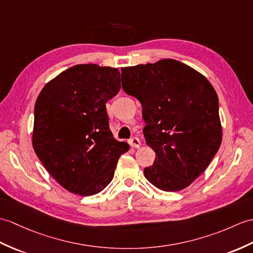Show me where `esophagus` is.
<instances>
[{
	"label": "esophagus",
	"mask_w": 253,
	"mask_h": 253,
	"mask_svg": "<svg viewBox=\"0 0 253 253\" xmlns=\"http://www.w3.org/2000/svg\"><path fill=\"white\" fill-rule=\"evenodd\" d=\"M129 144H130V145L132 146V148H140L141 142H140L139 138L133 137V138H131L130 140H129Z\"/></svg>",
	"instance_id": "34e87169"
}]
</instances>
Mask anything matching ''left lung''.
<instances>
[{"mask_svg": "<svg viewBox=\"0 0 253 253\" xmlns=\"http://www.w3.org/2000/svg\"><path fill=\"white\" fill-rule=\"evenodd\" d=\"M122 87L142 105L146 144L154 150L144 175L177 192L201 175L222 141L219 99L209 81L178 60L122 68Z\"/></svg>", "mask_w": 253, "mask_h": 253, "instance_id": "left-lung-1", "label": "left lung"}]
</instances>
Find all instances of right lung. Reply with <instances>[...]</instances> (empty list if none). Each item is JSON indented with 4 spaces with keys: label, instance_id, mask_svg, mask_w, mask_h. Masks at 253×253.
Masks as SVG:
<instances>
[{
    "label": "right lung",
    "instance_id": "right-lung-1",
    "mask_svg": "<svg viewBox=\"0 0 253 253\" xmlns=\"http://www.w3.org/2000/svg\"><path fill=\"white\" fill-rule=\"evenodd\" d=\"M121 89L120 71L76 64L47 83L34 107L33 149L69 192L90 196L112 181L129 145L110 130L107 103Z\"/></svg>",
    "mask_w": 253,
    "mask_h": 253
}]
</instances>
